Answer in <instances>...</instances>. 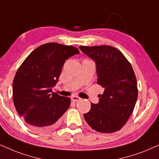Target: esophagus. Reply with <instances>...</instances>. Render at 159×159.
<instances>
[{"label":"esophagus","mask_w":159,"mask_h":159,"mask_svg":"<svg viewBox=\"0 0 159 159\" xmlns=\"http://www.w3.org/2000/svg\"><path fill=\"white\" fill-rule=\"evenodd\" d=\"M71 100L73 101L74 102H78V101L81 100V98H80V97H78V96H72V97H71Z\"/></svg>","instance_id":"obj_1"}]
</instances>
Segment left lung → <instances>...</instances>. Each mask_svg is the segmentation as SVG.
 <instances>
[{"mask_svg":"<svg viewBox=\"0 0 159 159\" xmlns=\"http://www.w3.org/2000/svg\"><path fill=\"white\" fill-rule=\"evenodd\" d=\"M80 49L96 64L97 83L104 88L98 104H92L84 114L95 131L113 133L121 129L131 116L137 99V82L131 63L120 50L112 46Z\"/></svg>","mask_w":159,"mask_h":159,"instance_id":"8db88e82","label":"left lung"}]
</instances>
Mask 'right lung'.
<instances>
[{
	"mask_svg": "<svg viewBox=\"0 0 159 159\" xmlns=\"http://www.w3.org/2000/svg\"><path fill=\"white\" fill-rule=\"evenodd\" d=\"M79 49L52 42L34 49L23 61L13 81V102L26 125L37 132L52 130L71 104L69 97L52 93L65 61Z\"/></svg>",
	"mask_w": 159,
	"mask_h": 159,
	"instance_id": "right-lung-1",
	"label": "right lung"
}]
</instances>
